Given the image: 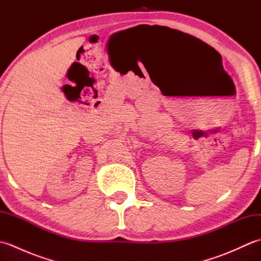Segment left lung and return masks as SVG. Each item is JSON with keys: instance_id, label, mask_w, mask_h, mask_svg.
<instances>
[{"instance_id": "obj_1", "label": "left lung", "mask_w": 261, "mask_h": 261, "mask_svg": "<svg viewBox=\"0 0 261 261\" xmlns=\"http://www.w3.org/2000/svg\"><path fill=\"white\" fill-rule=\"evenodd\" d=\"M171 31H174L175 33H177V35H179V36L184 37V38H190V39H192V40H199V39H197V38H195V37L190 36V35H187V33H184V32L178 31V30H173V29H171Z\"/></svg>"}]
</instances>
